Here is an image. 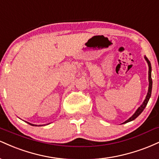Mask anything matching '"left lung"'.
<instances>
[{
    "label": "left lung",
    "mask_w": 159,
    "mask_h": 159,
    "mask_svg": "<svg viewBox=\"0 0 159 159\" xmlns=\"http://www.w3.org/2000/svg\"><path fill=\"white\" fill-rule=\"evenodd\" d=\"M145 59H146V61H147V63H148V66H149V90H148V93H147V96H146L145 100H144L143 104L140 105V107H138V109L136 111V112L134 113V114H133L129 120H127L126 121L124 122L123 123H129V122L132 121V120L136 119V118L138 117V116H139L140 114H141L142 111L144 110V108H145L146 106H147V103H148V102H149V98H150V96H151V92H152V77H151V71H152V68H151V63H150V62H149V60L147 59L146 57H145Z\"/></svg>",
    "instance_id": "8db88e82"
}]
</instances>
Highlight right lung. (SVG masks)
I'll return each mask as SVG.
<instances>
[{
    "instance_id": "add662e5",
    "label": "right lung",
    "mask_w": 159,
    "mask_h": 159,
    "mask_svg": "<svg viewBox=\"0 0 159 159\" xmlns=\"http://www.w3.org/2000/svg\"><path fill=\"white\" fill-rule=\"evenodd\" d=\"M30 124V125H33V124H30V123H29Z\"/></svg>"
}]
</instances>
